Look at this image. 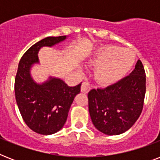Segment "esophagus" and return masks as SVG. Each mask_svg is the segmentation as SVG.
<instances>
[{"label": "esophagus", "mask_w": 160, "mask_h": 160, "mask_svg": "<svg viewBox=\"0 0 160 160\" xmlns=\"http://www.w3.org/2000/svg\"><path fill=\"white\" fill-rule=\"evenodd\" d=\"M90 84L88 82H83L82 83V85H81V92L85 93H88L90 91Z\"/></svg>", "instance_id": "1"}]
</instances>
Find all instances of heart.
<instances>
[{
	"mask_svg": "<svg viewBox=\"0 0 160 160\" xmlns=\"http://www.w3.org/2000/svg\"><path fill=\"white\" fill-rule=\"evenodd\" d=\"M136 60L135 54L119 46H106L93 59L92 63L98 66L95 77L99 82L111 85L121 80L131 70Z\"/></svg>",
	"mask_w": 160,
	"mask_h": 160,
	"instance_id": "obj_1",
	"label": "heart"
}]
</instances>
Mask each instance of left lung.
Listing matches in <instances>:
<instances>
[{"instance_id":"left-lung-1","label":"left lung","mask_w":160,"mask_h":160,"mask_svg":"<svg viewBox=\"0 0 160 160\" xmlns=\"http://www.w3.org/2000/svg\"><path fill=\"white\" fill-rule=\"evenodd\" d=\"M144 65L138 60L129 75L106 88L88 93L89 112L93 124L108 135L130 129L141 114L146 91Z\"/></svg>"}]
</instances>
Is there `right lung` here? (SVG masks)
<instances>
[{"instance_id":"1","label":"right lung","mask_w":160,"mask_h":160,"mask_svg":"<svg viewBox=\"0 0 160 160\" xmlns=\"http://www.w3.org/2000/svg\"><path fill=\"white\" fill-rule=\"evenodd\" d=\"M66 36L46 37L30 47L21 57L15 79V95L19 110L27 126L41 134H52L62 129L70 105L80 92L81 83L68 86L62 80L50 77L41 85L31 78L30 70L39 63L38 51L43 46H52Z\"/></svg>"}]
</instances>
